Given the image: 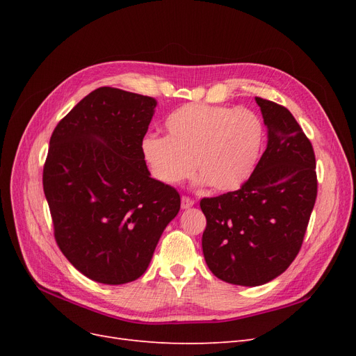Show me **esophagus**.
<instances>
[{"label":"esophagus","instance_id":"obj_1","mask_svg":"<svg viewBox=\"0 0 356 356\" xmlns=\"http://www.w3.org/2000/svg\"><path fill=\"white\" fill-rule=\"evenodd\" d=\"M191 207H195V200L187 197V196H182V199H181V208L182 209H188Z\"/></svg>","mask_w":356,"mask_h":356}]
</instances>
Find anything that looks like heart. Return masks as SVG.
<instances>
[{
    "label": "heart",
    "mask_w": 356,
    "mask_h": 356,
    "mask_svg": "<svg viewBox=\"0 0 356 356\" xmlns=\"http://www.w3.org/2000/svg\"><path fill=\"white\" fill-rule=\"evenodd\" d=\"M166 136L149 134L141 154L153 178L177 186L193 170L217 191L239 188L250 178L263 145V123L246 108L187 104L165 120ZM195 163L193 164L192 161Z\"/></svg>",
    "instance_id": "1"
}]
</instances>
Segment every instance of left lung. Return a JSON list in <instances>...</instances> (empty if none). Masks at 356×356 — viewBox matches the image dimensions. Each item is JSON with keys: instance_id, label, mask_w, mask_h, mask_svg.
I'll return each instance as SVG.
<instances>
[{"instance_id": "obj_1", "label": "left lung", "mask_w": 356, "mask_h": 356, "mask_svg": "<svg viewBox=\"0 0 356 356\" xmlns=\"http://www.w3.org/2000/svg\"><path fill=\"white\" fill-rule=\"evenodd\" d=\"M255 102L267 145L252 175L239 190L200 200L204 261L221 281L242 286L270 282L294 261L318 193L314 148L294 115L272 101Z\"/></svg>"}]
</instances>
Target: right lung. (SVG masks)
Returning a JSON list of instances; mask_svg holds the SVG:
<instances>
[{"label":"right lung","instance_id":"1","mask_svg":"<svg viewBox=\"0 0 356 356\" xmlns=\"http://www.w3.org/2000/svg\"><path fill=\"white\" fill-rule=\"evenodd\" d=\"M156 105L149 96L99 88L51 134L42 187L55 238L95 282L122 285L143 276L179 212L178 191L152 178L141 154Z\"/></svg>","mask_w":356,"mask_h":356}]
</instances>
